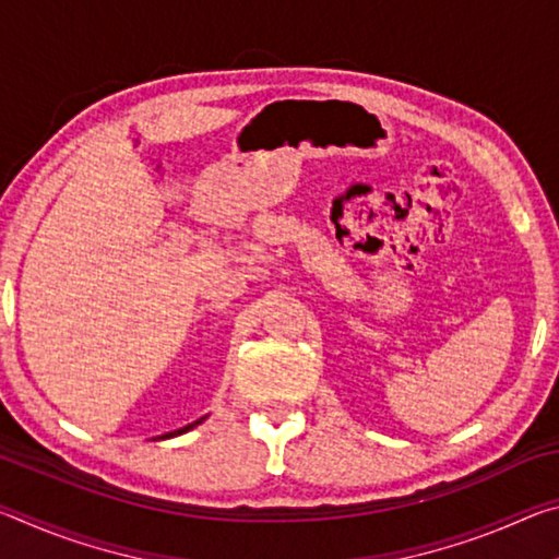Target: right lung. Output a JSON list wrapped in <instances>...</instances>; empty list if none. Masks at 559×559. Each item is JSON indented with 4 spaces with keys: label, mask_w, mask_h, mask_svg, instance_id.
<instances>
[{
    "label": "right lung",
    "mask_w": 559,
    "mask_h": 559,
    "mask_svg": "<svg viewBox=\"0 0 559 559\" xmlns=\"http://www.w3.org/2000/svg\"><path fill=\"white\" fill-rule=\"evenodd\" d=\"M206 419V416H202V419H197V421H192V424H187V427H182V429H175V431H167V433H163V437H157V439H173V437H179V433H187L189 429H194L197 424H202Z\"/></svg>",
    "instance_id": "right-lung-1"
}]
</instances>
